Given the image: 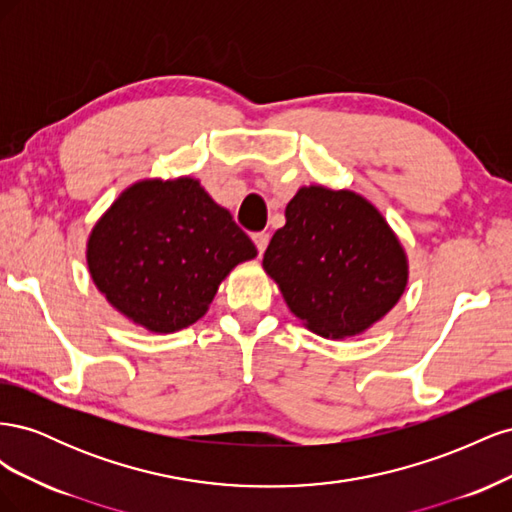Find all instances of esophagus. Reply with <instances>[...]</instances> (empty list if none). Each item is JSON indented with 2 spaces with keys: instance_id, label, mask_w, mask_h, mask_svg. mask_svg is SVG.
<instances>
[{
  "instance_id": "34e87169",
  "label": "esophagus",
  "mask_w": 512,
  "mask_h": 512,
  "mask_svg": "<svg viewBox=\"0 0 512 512\" xmlns=\"http://www.w3.org/2000/svg\"><path fill=\"white\" fill-rule=\"evenodd\" d=\"M252 239H254L256 247H258V254H265L267 245H269V235H267V232H254Z\"/></svg>"
}]
</instances>
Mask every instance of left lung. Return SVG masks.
<instances>
[{
    "mask_svg": "<svg viewBox=\"0 0 512 512\" xmlns=\"http://www.w3.org/2000/svg\"><path fill=\"white\" fill-rule=\"evenodd\" d=\"M262 267L290 312L331 339L369 329L408 284L406 252L382 213L359 194L322 185L294 194Z\"/></svg>",
    "mask_w": 512,
    "mask_h": 512,
    "instance_id": "left-lung-1",
    "label": "left lung"
}]
</instances>
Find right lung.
<instances>
[{"instance_id": "right-lung-1", "label": "right lung", "mask_w": 512, "mask_h": 512, "mask_svg": "<svg viewBox=\"0 0 512 512\" xmlns=\"http://www.w3.org/2000/svg\"><path fill=\"white\" fill-rule=\"evenodd\" d=\"M256 254L230 211L192 177L130 185L87 241L98 290L153 333H175L203 318L224 277Z\"/></svg>"}]
</instances>
